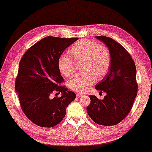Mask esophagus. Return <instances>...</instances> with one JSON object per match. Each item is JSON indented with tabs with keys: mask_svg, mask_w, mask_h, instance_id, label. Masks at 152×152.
<instances>
[{
	"mask_svg": "<svg viewBox=\"0 0 152 152\" xmlns=\"http://www.w3.org/2000/svg\"><path fill=\"white\" fill-rule=\"evenodd\" d=\"M83 96H84L83 94H81V93H77V96L79 97V98Z\"/></svg>",
	"mask_w": 152,
	"mask_h": 152,
	"instance_id": "34e87169",
	"label": "esophagus"
}]
</instances>
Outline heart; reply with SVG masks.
<instances>
[{"label":"heart","instance_id":"1","mask_svg":"<svg viewBox=\"0 0 152 152\" xmlns=\"http://www.w3.org/2000/svg\"><path fill=\"white\" fill-rule=\"evenodd\" d=\"M71 58L66 55L60 56L58 61L59 71L65 77H70L74 73V63L83 61L85 73L77 75L69 81L71 89L80 92L87 90L96 81L105 75L111 64V56L105 47L96 42L81 40L69 49Z\"/></svg>","mask_w":152,"mask_h":152}]
</instances>
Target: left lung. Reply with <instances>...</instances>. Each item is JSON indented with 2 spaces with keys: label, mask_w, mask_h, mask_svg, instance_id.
Listing matches in <instances>:
<instances>
[{
  "label": "left lung",
  "mask_w": 152,
  "mask_h": 152,
  "mask_svg": "<svg viewBox=\"0 0 152 152\" xmlns=\"http://www.w3.org/2000/svg\"><path fill=\"white\" fill-rule=\"evenodd\" d=\"M108 48L111 64L105 77L95 86L106 92L102 100L89 95L90 104L87 112L98 124L113 126L120 123L129 113L137 96V71L132 57L124 47L113 39L96 37Z\"/></svg>",
  "instance_id": "obj_1"
}]
</instances>
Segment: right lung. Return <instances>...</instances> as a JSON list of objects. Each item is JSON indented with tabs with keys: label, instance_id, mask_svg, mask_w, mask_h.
<instances>
[{
	"label": "right lung",
	"instance_id": "1",
	"mask_svg": "<svg viewBox=\"0 0 152 152\" xmlns=\"http://www.w3.org/2000/svg\"><path fill=\"white\" fill-rule=\"evenodd\" d=\"M78 38L47 37L30 48L21 59L15 80V92L21 107L30 121L41 127L59 124L66 115L69 104L76 95L58 84L64 79L58 61L66 49ZM62 93L51 99L53 91Z\"/></svg>",
	"mask_w": 152,
	"mask_h": 152
}]
</instances>
